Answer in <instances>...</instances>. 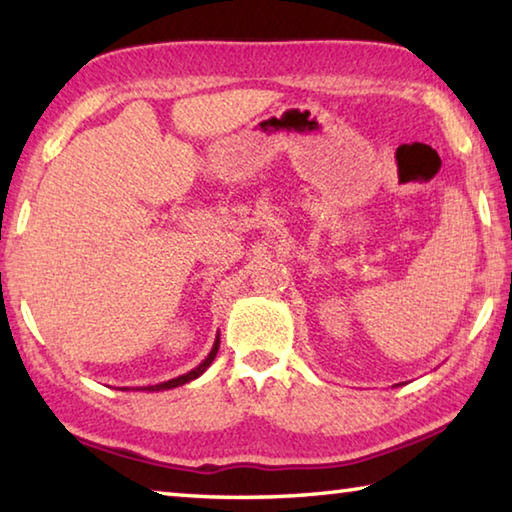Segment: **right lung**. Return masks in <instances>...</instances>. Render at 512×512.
I'll return each mask as SVG.
<instances>
[{
    "label": "right lung",
    "instance_id": "right-lung-1",
    "mask_svg": "<svg viewBox=\"0 0 512 512\" xmlns=\"http://www.w3.org/2000/svg\"><path fill=\"white\" fill-rule=\"evenodd\" d=\"M219 336H216V341H214V345H212V350H210V354H207V357L198 363V366L194 368V370H189V372H185V375H180V377H173V379H169V381H162V384H155V386H142V388H137V391H149V393H158V391H169V388H178V386H183V384H187V381H192V379H196V377H201L203 372L212 366V361H214V357H216V352H219Z\"/></svg>",
    "mask_w": 512,
    "mask_h": 512
}]
</instances>
